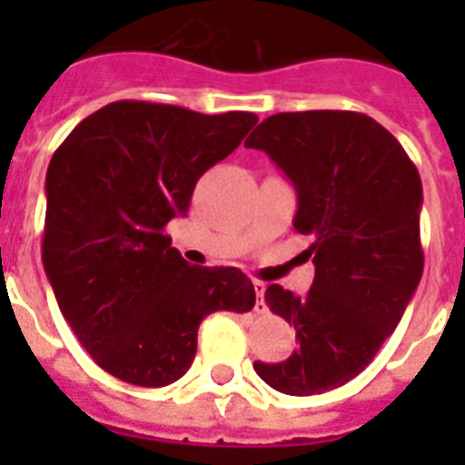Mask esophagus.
Here are the masks:
<instances>
[{"label": "esophagus", "instance_id": "esophagus-1", "mask_svg": "<svg viewBox=\"0 0 465 465\" xmlns=\"http://www.w3.org/2000/svg\"><path fill=\"white\" fill-rule=\"evenodd\" d=\"M253 290L258 294V302H255V313H265V302H262V294H265V282L261 280H253Z\"/></svg>", "mask_w": 465, "mask_h": 465}]
</instances>
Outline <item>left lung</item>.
Masks as SVG:
<instances>
[{
  "label": "left lung",
  "instance_id": "8db88e82",
  "mask_svg": "<svg viewBox=\"0 0 465 465\" xmlns=\"http://www.w3.org/2000/svg\"><path fill=\"white\" fill-rule=\"evenodd\" d=\"M246 147L262 149L294 183V232L311 239L304 253L316 265L304 297L265 290L270 311L297 328L299 347L253 369L287 396L338 389L374 360L418 290V168L386 127L352 111L277 113Z\"/></svg>",
  "mask_w": 465,
  "mask_h": 465
}]
</instances>
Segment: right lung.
I'll return each instance as SVG.
<instances>
[{"label": "right lung", "instance_id": "1", "mask_svg": "<svg viewBox=\"0 0 465 465\" xmlns=\"http://www.w3.org/2000/svg\"><path fill=\"white\" fill-rule=\"evenodd\" d=\"M255 123V113L115 101L53 154L45 275L84 350L120 381H178L195 360L204 316L253 309V282L239 268L188 265L166 226L188 212L200 175Z\"/></svg>", "mask_w": 465, "mask_h": 465}]
</instances>
